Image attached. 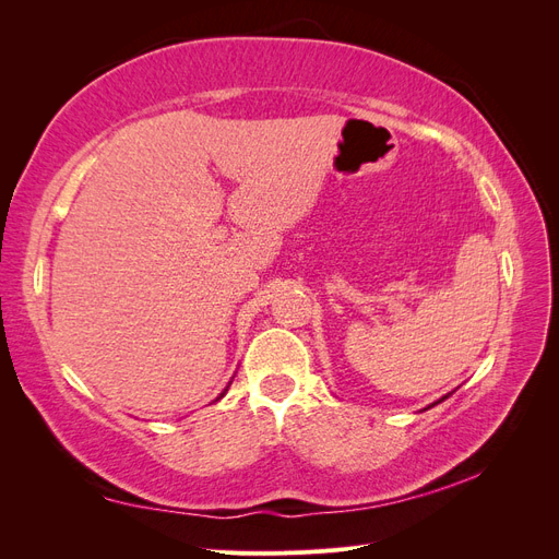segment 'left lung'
<instances>
[{
    "mask_svg": "<svg viewBox=\"0 0 559 559\" xmlns=\"http://www.w3.org/2000/svg\"><path fill=\"white\" fill-rule=\"evenodd\" d=\"M443 399H448V396H443ZM443 399H441V401H443Z\"/></svg>",
    "mask_w": 559,
    "mask_h": 559,
    "instance_id": "8db88e82",
    "label": "left lung"
}]
</instances>
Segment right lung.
Returning a JSON list of instances; mask_svg holds the SVG:
<instances>
[{
	"label": "right lung",
	"mask_w": 559,
	"mask_h": 559,
	"mask_svg": "<svg viewBox=\"0 0 559 559\" xmlns=\"http://www.w3.org/2000/svg\"><path fill=\"white\" fill-rule=\"evenodd\" d=\"M226 392H228V389H226ZM226 392H224V394H226ZM224 394H222V396H224ZM222 396H218V399H222Z\"/></svg>",
	"instance_id": "add662e5"
}]
</instances>
